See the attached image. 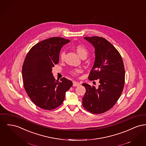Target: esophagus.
I'll return each mask as SVG.
<instances>
[{
	"label": "esophagus",
	"instance_id": "esophagus-1",
	"mask_svg": "<svg viewBox=\"0 0 146 146\" xmlns=\"http://www.w3.org/2000/svg\"><path fill=\"white\" fill-rule=\"evenodd\" d=\"M80 85V83L79 82H78L74 81L73 82V86H79Z\"/></svg>",
	"mask_w": 146,
	"mask_h": 146
}]
</instances>
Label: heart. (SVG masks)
Returning <instances> with one entry per match:
<instances>
[{
  "mask_svg": "<svg viewBox=\"0 0 146 146\" xmlns=\"http://www.w3.org/2000/svg\"><path fill=\"white\" fill-rule=\"evenodd\" d=\"M76 51L77 52L78 54L81 57H82L83 56H86L88 53V50L86 48V47L84 45L81 44H78L76 46ZM65 54H66V53L64 51H63L60 53V58L62 60H63L64 59ZM80 72V70L78 69H71L70 71V73L72 74L73 75H76L78 73H79Z\"/></svg>",
  "mask_w": 146,
  "mask_h": 146,
  "instance_id": "obj_1",
  "label": "heart"
}]
</instances>
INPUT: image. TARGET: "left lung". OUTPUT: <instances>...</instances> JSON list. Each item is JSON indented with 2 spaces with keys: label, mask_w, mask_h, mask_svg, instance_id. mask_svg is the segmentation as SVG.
<instances>
[{
  "label": "left lung",
  "mask_w": 146,
  "mask_h": 146,
  "mask_svg": "<svg viewBox=\"0 0 146 146\" xmlns=\"http://www.w3.org/2000/svg\"><path fill=\"white\" fill-rule=\"evenodd\" d=\"M94 47V64L88 79L99 80L98 89L83 83L86 92L83 106L93 113H102L114 106L122 94L125 84V68L120 53L110 42L98 36L85 37Z\"/></svg>",
  "instance_id": "8db88e82"
}]
</instances>
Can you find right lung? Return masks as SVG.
Segmentation results:
<instances>
[{"label":"right lung","mask_w":146,"mask_h":146,"mask_svg":"<svg viewBox=\"0 0 146 146\" xmlns=\"http://www.w3.org/2000/svg\"><path fill=\"white\" fill-rule=\"evenodd\" d=\"M69 42L62 37H51L36 44L26 55L22 68L24 86L32 102L41 109L51 110L60 106L73 85L66 78L56 80L52 73V67L59 62L61 48Z\"/></svg>","instance_id":"right-lung-1"}]
</instances>
